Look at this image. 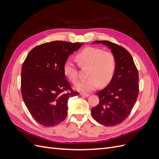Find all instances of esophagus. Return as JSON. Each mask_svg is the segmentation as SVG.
<instances>
[{"instance_id":"esophagus-1","label":"esophagus","mask_w":159,"mask_h":159,"mask_svg":"<svg viewBox=\"0 0 159 159\" xmlns=\"http://www.w3.org/2000/svg\"><path fill=\"white\" fill-rule=\"evenodd\" d=\"M80 95L81 96H84V97H85V98H88V97H89V94L84 93H80Z\"/></svg>"}]
</instances>
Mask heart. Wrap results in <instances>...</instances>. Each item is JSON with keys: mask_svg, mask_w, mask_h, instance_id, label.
<instances>
[{"mask_svg": "<svg viewBox=\"0 0 159 159\" xmlns=\"http://www.w3.org/2000/svg\"><path fill=\"white\" fill-rule=\"evenodd\" d=\"M81 66H88V78L79 81L75 88L83 92H90L101 86L107 85L112 80L116 68V60L112 52L94 47H87L76 54ZM64 74L71 82L75 83L78 70L73 61L68 60L63 66Z\"/></svg>", "mask_w": 159, "mask_h": 159, "instance_id": "heart-1", "label": "heart"}]
</instances>
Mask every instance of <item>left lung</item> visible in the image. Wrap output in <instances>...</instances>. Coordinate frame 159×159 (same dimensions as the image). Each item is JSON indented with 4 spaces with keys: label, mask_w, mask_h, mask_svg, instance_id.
Segmentation results:
<instances>
[{
    "label": "left lung",
    "mask_w": 159,
    "mask_h": 159,
    "mask_svg": "<svg viewBox=\"0 0 159 159\" xmlns=\"http://www.w3.org/2000/svg\"><path fill=\"white\" fill-rule=\"evenodd\" d=\"M93 44L107 46L115 56L116 68L106 88L99 91V103L91 111L96 121L105 126L121 123L131 113L139 94V74L131 55L124 48L109 41Z\"/></svg>",
    "instance_id": "1"
}]
</instances>
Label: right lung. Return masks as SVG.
<instances>
[{"label": "right lung", "mask_w": 159, "mask_h": 159, "mask_svg": "<svg viewBox=\"0 0 159 159\" xmlns=\"http://www.w3.org/2000/svg\"><path fill=\"white\" fill-rule=\"evenodd\" d=\"M83 43L54 41L38 46L29 52L22 67L21 92L33 118L44 127H54L68 114V99L78 94L72 91L64 74L68 57ZM69 89L71 91L66 93Z\"/></svg>", "instance_id": "right-lung-1"}]
</instances>
